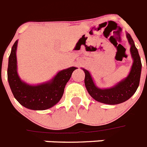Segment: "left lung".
<instances>
[{
    "label": "left lung",
    "instance_id": "left-lung-1",
    "mask_svg": "<svg viewBox=\"0 0 147 147\" xmlns=\"http://www.w3.org/2000/svg\"><path fill=\"white\" fill-rule=\"evenodd\" d=\"M126 37L131 46L130 53L133 59L130 72L125 78L110 88H100L95 85L89 71L82 68L85 72V86L88 94L98 102L103 104H119L128 100L138 89L141 74V61L134 42L128 33Z\"/></svg>",
    "mask_w": 147,
    "mask_h": 147
}]
</instances>
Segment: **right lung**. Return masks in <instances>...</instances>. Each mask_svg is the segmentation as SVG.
I'll return each instance as SVG.
<instances>
[{
    "mask_svg": "<svg viewBox=\"0 0 147 147\" xmlns=\"http://www.w3.org/2000/svg\"><path fill=\"white\" fill-rule=\"evenodd\" d=\"M17 45L18 40L12 47L7 68V79L13 96L21 105L30 110H44L53 107L62 98L67 82L77 67H71L61 70L47 82L28 84L22 80L18 74Z\"/></svg>",
    "mask_w": 147,
    "mask_h": 147,
    "instance_id": "obj_1",
    "label": "right lung"
}]
</instances>
